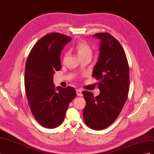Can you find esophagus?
Listing matches in <instances>:
<instances>
[{"label": "esophagus", "instance_id": "1", "mask_svg": "<svg viewBox=\"0 0 154 154\" xmlns=\"http://www.w3.org/2000/svg\"><path fill=\"white\" fill-rule=\"evenodd\" d=\"M76 94H77V96H82L83 94H82V90H80V89H77V90H76Z\"/></svg>", "mask_w": 154, "mask_h": 154}]
</instances>
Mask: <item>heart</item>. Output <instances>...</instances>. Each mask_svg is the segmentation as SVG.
Listing matches in <instances>:
<instances>
[{
	"mask_svg": "<svg viewBox=\"0 0 154 154\" xmlns=\"http://www.w3.org/2000/svg\"><path fill=\"white\" fill-rule=\"evenodd\" d=\"M74 49H75L79 57L81 59L87 57H91L92 54V50L91 45L85 40H82L79 41L74 46Z\"/></svg>",
	"mask_w": 154,
	"mask_h": 154,
	"instance_id": "b5f03b06",
	"label": "heart"
}]
</instances>
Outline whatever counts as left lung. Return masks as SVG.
Instances as JSON below:
<instances>
[{
    "mask_svg": "<svg viewBox=\"0 0 154 154\" xmlns=\"http://www.w3.org/2000/svg\"><path fill=\"white\" fill-rule=\"evenodd\" d=\"M101 40L99 59L92 77L100 91L96 97L83 91L86 101L83 119L88 127L101 130L108 127L119 116L129 91V67L125 51L119 41L108 32L94 35Z\"/></svg>",
    "mask_w": 154,
    "mask_h": 154,
    "instance_id": "left-lung-1",
    "label": "left lung"
}]
</instances>
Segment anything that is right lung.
Masks as SVG:
<instances>
[{"instance_id":"add662e5","label":"right lung","mask_w":154,"mask_h":154,"mask_svg":"<svg viewBox=\"0 0 154 154\" xmlns=\"http://www.w3.org/2000/svg\"><path fill=\"white\" fill-rule=\"evenodd\" d=\"M71 38L59 32L41 38L31 49L24 74L25 91L32 114L42 126L54 128L61 125L68 106L76 97L72 87L54 88L53 74L62 69L60 54Z\"/></svg>"}]
</instances>
